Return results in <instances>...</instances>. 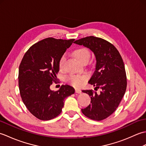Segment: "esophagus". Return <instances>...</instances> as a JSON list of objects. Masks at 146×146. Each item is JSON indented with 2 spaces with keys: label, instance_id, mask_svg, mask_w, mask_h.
<instances>
[{
  "label": "esophagus",
  "instance_id": "obj_1",
  "mask_svg": "<svg viewBox=\"0 0 146 146\" xmlns=\"http://www.w3.org/2000/svg\"><path fill=\"white\" fill-rule=\"evenodd\" d=\"M75 92L76 93V94H81L82 93V90L80 89H79V88H76L75 89Z\"/></svg>",
  "mask_w": 146,
  "mask_h": 146
}]
</instances>
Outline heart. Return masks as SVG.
<instances>
[{"label": "heart", "instance_id": "1", "mask_svg": "<svg viewBox=\"0 0 146 146\" xmlns=\"http://www.w3.org/2000/svg\"><path fill=\"white\" fill-rule=\"evenodd\" d=\"M75 55L76 58L80 61L82 62L85 60H89L90 57V52L87 48H82L77 49L75 51ZM66 60V56L63 54L61 57L60 61H59V68L60 70H63L65 67V63ZM86 76L84 75H71L68 77V81L69 82L71 85L75 86H81L83 82L85 81Z\"/></svg>", "mask_w": 146, "mask_h": 146}]
</instances>
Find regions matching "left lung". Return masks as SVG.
<instances>
[{"instance_id":"1","label":"left lung","mask_w":146,"mask_h":146,"mask_svg":"<svg viewBox=\"0 0 146 146\" xmlns=\"http://www.w3.org/2000/svg\"><path fill=\"white\" fill-rule=\"evenodd\" d=\"M74 43L94 52L95 70L88 83L101 88L100 94L92 90H82L90 96L92 104L82 111L90 119L104 120L115 111L125 93L127 77L122 58L113 44L100 38L88 36Z\"/></svg>"}]
</instances>
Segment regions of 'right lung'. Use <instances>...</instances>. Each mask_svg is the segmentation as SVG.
<instances>
[{"instance_id": "obj_1", "label": "right lung", "mask_w": 146, "mask_h": 146, "mask_svg": "<svg viewBox=\"0 0 146 146\" xmlns=\"http://www.w3.org/2000/svg\"><path fill=\"white\" fill-rule=\"evenodd\" d=\"M74 40L42 39L30 47L21 61L18 76L21 97L28 110L40 120H49L60 115L64 99L75 93L68 85L56 92L50 89L57 79L60 58Z\"/></svg>"}]
</instances>
